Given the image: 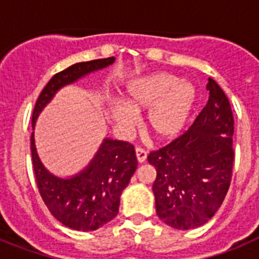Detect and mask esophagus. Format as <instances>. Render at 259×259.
Segmentation results:
<instances>
[{"mask_svg": "<svg viewBox=\"0 0 259 259\" xmlns=\"http://www.w3.org/2000/svg\"><path fill=\"white\" fill-rule=\"evenodd\" d=\"M135 152H136V158H137V161H139V163H143V162H145L146 152L143 149V148H136V149H135Z\"/></svg>", "mask_w": 259, "mask_h": 259, "instance_id": "34e87169", "label": "esophagus"}]
</instances>
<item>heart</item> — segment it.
Segmentation results:
<instances>
[{
    "label": "heart",
    "instance_id": "1",
    "mask_svg": "<svg viewBox=\"0 0 259 259\" xmlns=\"http://www.w3.org/2000/svg\"><path fill=\"white\" fill-rule=\"evenodd\" d=\"M196 91L188 80H178L175 75L154 72L128 84L124 104L110 106V115L123 130L131 128L135 114L145 111V128L157 141L175 139L184 127Z\"/></svg>",
    "mask_w": 259,
    "mask_h": 259
}]
</instances>
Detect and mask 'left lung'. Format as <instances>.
<instances>
[{
	"mask_svg": "<svg viewBox=\"0 0 259 259\" xmlns=\"http://www.w3.org/2000/svg\"><path fill=\"white\" fill-rule=\"evenodd\" d=\"M209 98L193 124L148 155L158 218L176 230L206 223L221 207L232 178L233 115L226 93L209 77Z\"/></svg>",
	"mask_w": 259,
	"mask_h": 259,
	"instance_id": "1",
	"label": "left lung"
}]
</instances>
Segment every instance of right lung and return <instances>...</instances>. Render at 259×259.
I'll list each match as a JSON object with an SVG mask.
<instances>
[{
    "instance_id": "right-lung-1",
    "label": "right lung",
    "mask_w": 259,
    "mask_h": 259,
    "mask_svg": "<svg viewBox=\"0 0 259 259\" xmlns=\"http://www.w3.org/2000/svg\"><path fill=\"white\" fill-rule=\"evenodd\" d=\"M114 57L80 62L56 74L41 91L32 114V128L41 110L58 89L84 75L107 67ZM32 164L41 198L57 221L76 231H95L109 223L119 211L120 194L137 167L132 144L105 139L95 158L81 172L70 179L54 176L41 163L31 135Z\"/></svg>"
}]
</instances>
